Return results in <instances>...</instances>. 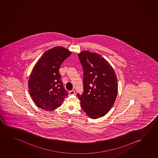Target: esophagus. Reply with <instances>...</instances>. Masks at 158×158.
I'll list each match as a JSON object with an SVG mask.
<instances>
[{
  "label": "esophagus",
  "instance_id": "obj_1",
  "mask_svg": "<svg viewBox=\"0 0 158 158\" xmlns=\"http://www.w3.org/2000/svg\"><path fill=\"white\" fill-rule=\"evenodd\" d=\"M75 91L74 90H72V91H70L69 92V95H74V94H75Z\"/></svg>",
  "mask_w": 158,
  "mask_h": 158
}]
</instances>
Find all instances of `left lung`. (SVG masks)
Listing matches in <instances>:
<instances>
[{
  "label": "left lung",
  "instance_id": "1",
  "mask_svg": "<svg viewBox=\"0 0 158 158\" xmlns=\"http://www.w3.org/2000/svg\"><path fill=\"white\" fill-rule=\"evenodd\" d=\"M83 69L84 92L78 93L81 107L92 119L103 117L114 103L118 80L114 69L100 54L84 51L78 54Z\"/></svg>",
  "mask_w": 158,
  "mask_h": 158
}]
</instances>
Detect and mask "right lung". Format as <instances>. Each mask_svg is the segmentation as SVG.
<instances>
[{
	"label": "right lung",
	"mask_w": 158,
	"mask_h": 158,
	"mask_svg": "<svg viewBox=\"0 0 158 158\" xmlns=\"http://www.w3.org/2000/svg\"><path fill=\"white\" fill-rule=\"evenodd\" d=\"M71 52L54 47L44 53L35 65L28 80L33 101L42 110H52L61 105L69 93L63 86L59 69Z\"/></svg>",
	"instance_id": "right-lung-1"
}]
</instances>
